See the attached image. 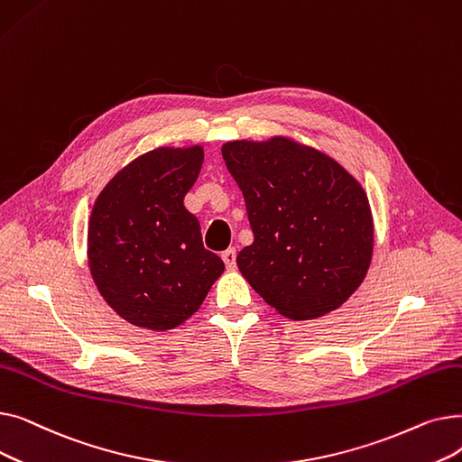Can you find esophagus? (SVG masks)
<instances>
[{
  "mask_svg": "<svg viewBox=\"0 0 462 462\" xmlns=\"http://www.w3.org/2000/svg\"><path fill=\"white\" fill-rule=\"evenodd\" d=\"M221 258H223V262H225V265H226V270H236V249H226L223 254H221Z\"/></svg>",
  "mask_w": 462,
  "mask_h": 462,
  "instance_id": "obj_1",
  "label": "esophagus"
}]
</instances>
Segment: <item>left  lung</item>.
<instances>
[{
	"mask_svg": "<svg viewBox=\"0 0 462 462\" xmlns=\"http://www.w3.org/2000/svg\"><path fill=\"white\" fill-rule=\"evenodd\" d=\"M221 152L254 234L237 254L241 275L292 320L341 307L371 263L365 190L331 157L290 138L236 140Z\"/></svg>",
	"mask_w": 462,
	"mask_h": 462,
	"instance_id": "8db88e82",
	"label": "left lung"
}]
</instances>
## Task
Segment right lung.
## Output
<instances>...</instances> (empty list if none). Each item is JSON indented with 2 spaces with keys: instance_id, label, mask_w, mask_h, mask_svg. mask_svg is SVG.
Returning <instances> with one entry per match:
<instances>
[{
  "instance_id": "obj_1",
  "label": "right lung",
  "mask_w": 462,
  "mask_h": 462,
  "mask_svg": "<svg viewBox=\"0 0 462 462\" xmlns=\"http://www.w3.org/2000/svg\"><path fill=\"white\" fill-rule=\"evenodd\" d=\"M204 150L159 148L134 159L97 199L88 230L93 281L121 319L155 331L197 312L225 263L183 206Z\"/></svg>"
}]
</instances>
